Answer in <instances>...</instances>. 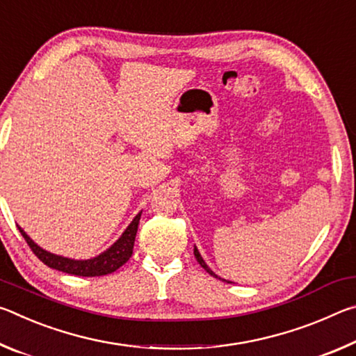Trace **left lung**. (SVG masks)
Listing matches in <instances>:
<instances>
[{
	"mask_svg": "<svg viewBox=\"0 0 356 356\" xmlns=\"http://www.w3.org/2000/svg\"><path fill=\"white\" fill-rule=\"evenodd\" d=\"M195 257H196V261L201 264V267H202L204 270H206V272H207L209 275H212V276H215V278H218V276H216V275H215V273L212 272V270H210V268L207 267V264H206V262H204V259L201 257V254H200V251H197V248H196V246H195ZM220 280H221V278H220ZM222 281H226V280H222ZM226 282H231V281H226Z\"/></svg>",
	"mask_w": 356,
	"mask_h": 356,
	"instance_id": "1",
	"label": "left lung"
}]
</instances>
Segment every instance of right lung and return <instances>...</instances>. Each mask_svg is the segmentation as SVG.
<instances>
[{
    "mask_svg": "<svg viewBox=\"0 0 356 356\" xmlns=\"http://www.w3.org/2000/svg\"><path fill=\"white\" fill-rule=\"evenodd\" d=\"M140 218H141V212L135 216L134 221L130 222L129 227L125 229L122 236H120V238L111 246V248H108L105 252H102V254L97 257L88 259V261H74V259L51 254V252L42 250L40 246L35 245L33 240L26 236L22 227H19V231L23 236V238L26 240L28 246L31 248L34 254L50 268H55V270H59V272L76 275V276H104V275L116 272L119 267H122V265L131 257L138 225H140Z\"/></svg>",
    "mask_w": 356,
    "mask_h": 356,
    "instance_id": "add662e5",
    "label": "right lung"
}]
</instances>
